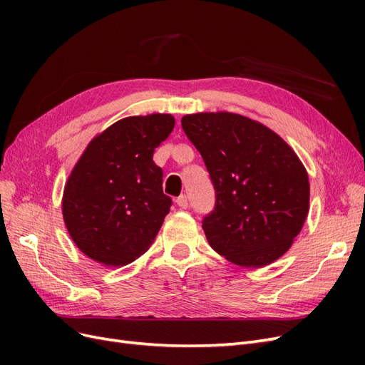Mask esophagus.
Segmentation results:
<instances>
[{"instance_id": "esophagus-1", "label": "esophagus", "mask_w": 365, "mask_h": 365, "mask_svg": "<svg viewBox=\"0 0 365 365\" xmlns=\"http://www.w3.org/2000/svg\"><path fill=\"white\" fill-rule=\"evenodd\" d=\"M176 204H178L180 208H187V207H189V200H187L185 195H181V196L176 197Z\"/></svg>"}]
</instances>
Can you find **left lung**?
<instances>
[{
  "instance_id": "1",
  "label": "left lung",
  "mask_w": 365,
  "mask_h": 365,
  "mask_svg": "<svg viewBox=\"0 0 365 365\" xmlns=\"http://www.w3.org/2000/svg\"><path fill=\"white\" fill-rule=\"evenodd\" d=\"M181 125L215 185V210L202 220L210 247L245 268L280 259L309 213L307 172L294 149L235 113L189 114Z\"/></svg>"
}]
</instances>
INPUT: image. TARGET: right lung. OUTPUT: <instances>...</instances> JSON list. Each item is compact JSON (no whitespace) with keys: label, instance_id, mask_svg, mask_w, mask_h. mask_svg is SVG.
Listing matches in <instances>:
<instances>
[{"label":"right lung","instance_id":"add662e5","mask_svg":"<svg viewBox=\"0 0 365 365\" xmlns=\"http://www.w3.org/2000/svg\"><path fill=\"white\" fill-rule=\"evenodd\" d=\"M173 128L170 114L132 115L88 143L62 196L65 227L85 256L125 267L149 250L172 205L153 150Z\"/></svg>","mask_w":365,"mask_h":365}]
</instances>
